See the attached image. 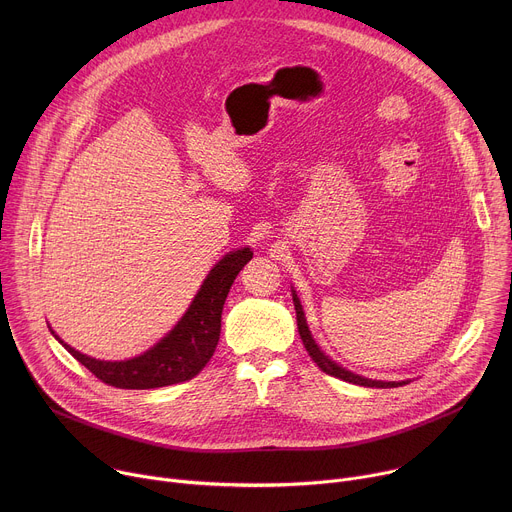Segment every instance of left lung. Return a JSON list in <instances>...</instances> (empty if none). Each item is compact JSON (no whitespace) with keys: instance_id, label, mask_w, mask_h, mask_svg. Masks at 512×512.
I'll use <instances>...</instances> for the list:
<instances>
[{"instance_id":"obj_1","label":"left lung","mask_w":512,"mask_h":512,"mask_svg":"<svg viewBox=\"0 0 512 512\" xmlns=\"http://www.w3.org/2000/svg\"><path fill=\"white\" fill-rule=\"evenodd\" d=\"M294 306H296V318H298V330H300V336H302V342L308 350V354L312 356V360L318 364V367L326 373V375H332L336 379H342L346 383H352V385H360V387H377V389H391V387H399V385H407L405 381L401 383H395V381H373V379H367V377H360V375H354L350 371H346L344 367H340L338 362H334L332 358H328L320 346L316 344V340L312 338L310 334V328L306 324V316H304V310H302V304H300V298L294 291Z\"/></svg>"}]
</instances>
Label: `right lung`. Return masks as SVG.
Segmentation results:
<instances>
[{
	"instance_id": "add662e5",
	"label": "right lung",
	"mask_w": 512,
	"mask_h": 512,
	"mask_svg": "<svg viewBox=\"0 0 512 512\" xmlns=\"http://www.w3.org/2000/svg\"><path fill=\"white\" fill-rule=\"evenodd\" d=\"M249 247L218 261L180 322L158 344L129 360H97L54 338L105 385L117 389H158L196 377L214 354L221 338V316L229 289L239 271L251 261Z\"/></svg>"
}]
</instances>
